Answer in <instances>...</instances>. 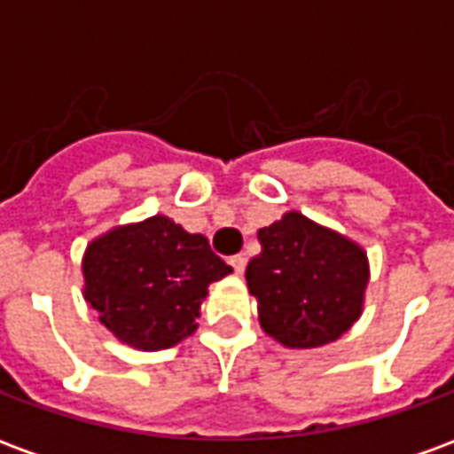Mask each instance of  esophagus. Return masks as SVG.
<instances>
[{"label": "esophagus", "instance_id": "obj_1", "mask_svg": "<svg viewBox=\"0 0 454 454\" xmlns=\"http://www.w3.org/2000/svg\"><path fill=\"white\" fill-rule=\"evenodd\" d=\"M231 265H233V270H236V275H243V270H246V255H233L231 260H228Z\"/></svg>", "mask_w": 454, "mask_h": 454}]
</instances>
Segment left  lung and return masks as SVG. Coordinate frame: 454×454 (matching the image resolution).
I'll list each match as a JSON object with an SVG mask.
<instances>
[{"label": "left lung", "mask_w": 454, "mask_h": 454, "mask_svg": "<svg viewBox=\"0 0 454 454\" xmlns=\"http://www.w3.org/2000/svg\"><path fill=\"white\" fill-rule=\"evenodd\" d=\"M257 238L262 250L247 262L246 279L265 333L289 348H318L360 318L370 275L355 243L296 211Z\"/></svg>", "instance_id": "obj_1"}]
</instances>
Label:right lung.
Wrapping results in <instances>:
<instances>
[{"label": "right lung", "instance_id": "obj_1", "mask_svg": "<svg viewBox=\"0 0 454 454\" xmlns=\"http://www.w3.org/2000/svg\"><path fill=\"white\" fill-rule=\"evenodd\" d=\"M84 299L119 340L162 350L197 331L211 282L233 272L199 233L153 216L87 247Z\"/></svg>", "mask_w": 454, "mask_h": 454}]
</instances>
